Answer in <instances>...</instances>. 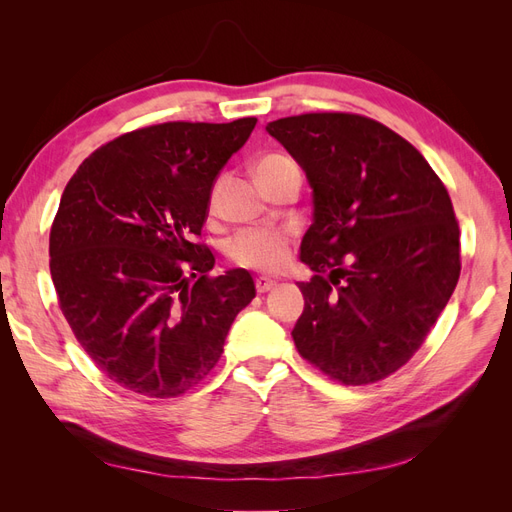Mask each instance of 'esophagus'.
<instances>
[{
    "mask_svg": "<svg viewBox=\"0 0 512 512\" xmlns=\"http://www.w3.org/2000/svg\"><path fill=\"white\" fill-rule=\"evenodd\" d=\"M273 286H275V280H269V277H258V280H256V290L260 294L262 292H269Z\"/></svg>",
    "mask_w": 512,
    "mask_h": 512,
    "instance_id": "obj_1",
    "label": "esophagus"
}]
</instances>
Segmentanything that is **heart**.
<instances>
[{
    "label": "heart",
    "instance_id": "b5f03b06",
    "mask_svg": "<svg viewBox=\"0 0 512 512\" xmlns=\"http://www.w3.org/2000/svg\"><path fill=\"white\" fill-rule=\"evenodd\" d=\"M292 160L284 153H269V156L260 158L254 173L256 179H267L275 170L290 164ZM290 243L292 235L286 228L277 226H262V228H247L228 243V258L235 262L237 267L262 271V273H275L280 271L290 256Z\"/></svg>",
    "mask_w": 512,
    "mask_h": 512
}]
</instances>
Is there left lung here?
<instances>
[{
	"instance_id": "left-lung-1",
	"label": "left lung",
	"mask_w": 512,
	"mask_h": 512,
	"mask_svg": "<svg viewBox=\"0 0 512 512\" xmlns=\"http://www.w3.org/2000/svg\"><path fill=\"white\" fill-rule=\"evenodd\" d=\"M267 132L314 190L301 260L316 275L299 284L294 346L342 384L384 380L421 348L457 286L451 196L421 151L369 117L305 113Z\"/></svg>"
}]
</instances>
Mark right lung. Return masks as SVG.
Returning <instances> with one entry per match:
<instances>
[{
	"mask_svg": "<svg viewBox=\"0 0 512 512\" xmlns=\"http://www.w3.org/2000/svg\"><path fill=\"white\" fill-rule=\"evenodd\" d=\"M256 126L168 121L117 136L68 181L51 226L61 314L106 378L145 397H179L220 361L252 275L213 277L196 243L215 177Z\"/></svg>",
	"mask_w": 512,
	"mask_h": 512,
	"instance_id": "right-lung-1",
	"label": "right lung"
}]
</instances>
